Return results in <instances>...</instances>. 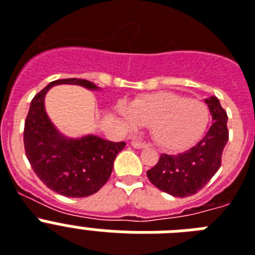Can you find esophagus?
Masks as SVG:
<instances>
[{
	"label": "esophagus",
	"instance_id": "1",
	"mask_svg": "<svg viewBox=\"0 0 255 255\" xmlns=\"http://www.w3.org/2000/svg\"><path fill=\"white\" fill-rule=\"evenodd\" d=\"M131 145H132V147H134V148H136V149L147 148V147H148V144H147V143H142V142H139V140H132Z\"/></svg>",
	"mask_w": 255,
	"mask_h": 255
}]
</instances>
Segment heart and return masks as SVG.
I'll return each mask as SVG.
<instances>
[{"label": "heart", "mask_w": 255, "mask_h": 255, "mask_svg": "<svg viewBox=\"0 0 255 255\" xmlns=\"http://www.w3.org/2000/svg\"><path fill=\"white\" fill-rule=\"evenodd\" d=\"M117 112L129 129L149 125L154 142L170 152L190 148L200 140L210 120L205 103L167 91L142 95L131 104L123 102Z\"/></svg>", "instance_id": "heart-1"}]
</instances>
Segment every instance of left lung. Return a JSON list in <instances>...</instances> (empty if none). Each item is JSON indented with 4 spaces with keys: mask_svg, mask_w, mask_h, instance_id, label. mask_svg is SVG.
<instances>
[{
    "mask_svg": "<svg viewBox=\"0 0 255 255\" xmlns=\"http://www.w3.org/2000/svg\"><path fill=\"white\" fill-rule=\"evenodd\" d=\"M204 102L213 123L201 140L183 153H162L157 164L147 171L153 186L174 197L199 192L221 166L222 152L228 142L227 113L217 97H209Z\"/></svg>",
    "mask_w": 255,
    "mask_h": 255,
    "instance_id": "8db88e82",
    "label": "left lung"
}]
</instances>
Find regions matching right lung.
Here are the masks:
<instances>
[{"instance_id": "obj_1", "label": "right lung", "mask_w": 255, "mask_h": 255, "mask_svg": "<svg viewBox=\"0 0 255 255\" xmlns=\"http://www.w3.org/2000/svg\"><path fill=\"white\" fill-rule=\"evenodd\" d=\"M56 85H78L101 91L94 82L82 78H63L50 82L30 102L24 125V147L37 177L50 190L67 197H86L98 192L110 179L117 153L125 142L88 134L71 138L56 129L45 110L47 91Z\"/></svg>"}]
</instances>
